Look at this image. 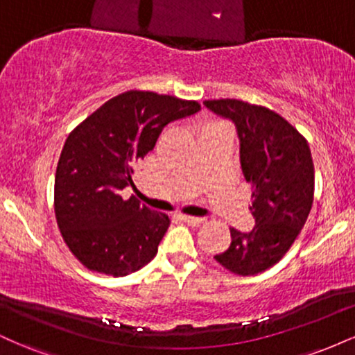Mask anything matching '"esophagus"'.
I'll use <instances>...</instances> for the list:
<instances>
[{"label": "esophagus", "instance_id": "1", "mask_svg": "<svg viewBox=\"0 0 355 355\" xmlns=\"http://www.w3.org/2000/svg\"><path fill=\"white\" fill-rule=\"evenodd\" d=\"M183 222L185 223H189V225H191V227H198V225H202L203 223V217H191V215H182L180 217Z\"/></svg>", "mask_w": 355, "mask_h": 355}]
</instances>
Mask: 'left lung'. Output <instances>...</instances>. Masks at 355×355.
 Listing matches in <instances>:
<instances>
[{
	"instance_id": "1",
	"label": "left lung",
	"mask_w": 355,
	"mask_h": 355,
	"mask_svg": "<svg viewBox=\"0 0 355 355\" xmlns=\"http://www.w3.org/2000/svg\"><path fill=\"white\" fill-rule=\"evenodd\" d=\"M235 125L243 177L254 187L250 232L230 230L232 242L215 260L239 275H255L279 262L311 214L313 164L307 140L272 110L240 100L203 101Z\"/></svg>"
}]
</instances>
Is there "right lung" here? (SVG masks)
Masks as SVG:
<instances>
[{
    "mask_svg": "<svg viewBox=\"0 0 355 355\" xmlns=\"http://www.w3.org/2000/svg\"><path fill=\"white\" fill-rule=\"evenodd\" d=\"M197 112V101L132 89L68 135L56 166L55 214L63 240L89 270L123 277L157 255L168 215L123 198L121 190L135 187L133 166L162 130Z\"/></svg>",
    "mask_w": 355,
    "mask_h": 355,
    "instance_id": "obj_1",
    "label": "right lung"
}]
</instances>
